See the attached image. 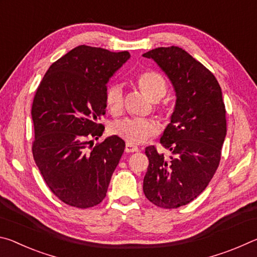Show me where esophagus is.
Listing matches in <instances>:
<instances>
[{"label": "esophagus", "instance_id": "obj_1", "mask_svg": "<svg viewBox=\"0 0 257 257\" xmlns=\"http://www.w3.org/2000/svg\"><path fill=\"white\" fill-rule=\"evenodd\" d=\"M138 151H139V149H138L136 145L129 144V143H127V144H125V147H124L125 153H133V152H138Z\"/></svg>", "mask_w": 257, "mask_h": 257}]
</instances>
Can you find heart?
Listing matches in <instances>:
<instances>
[{"instance_id":"heart-1","label":"heart","mask_w":257,"mask_h":257,"mask_svg":"<svg viewBox=\"0 0 257 257\" xmlns=\"http://www.w3.org/2000/svg\"><path fill=\"white\" fill-rule=\"evenodd\" d=\"M139 88L152 101H158L167 92L164 78L156 71L142 72L137 77ZM123 89L119 84L112 85L105 94V103L108 110L118 113L122 107ZM156 125L154 121L143 118H124L115 121L111 125V133L124 139L129 144H141L152 135L155 134Z\"/></svg>"}]
</instances>
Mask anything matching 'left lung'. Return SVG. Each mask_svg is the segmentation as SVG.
Wrapping results in <instances>:
<instances>
[{"mask_svg": "<svg viewBox=\"0 0 257 257\" xmlns=\"http://www.w3.org/2000/svg\"><path fill=\"white\" fill-rule=\"evenodd\" d=\"M143 56L158 64L176 93L170 123L160 139L170 153L146 147L143 190L156 206L177 208L196 198L219 167L227 135L222 92L214 75L180 47H158Z\"/></svg>", "mask_w": 257, "mask_h": 257, "instance_id": "8db88e82", "label": "left lung"}]
</instances>
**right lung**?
I'll use <instances>...</instances> for the list:
<instances>
[{"mask_svg": "<svg viewBox=\"0 0 257 257\" xmlns=\"http://www.w3.org/2000/svg\"><path fill=\"white\" fill-rule=\"evenodd\" d=\"M129 58L127 51L77 46L52 64L38 86L34 160L52 193L68 205L92 207L106 196L124 141L112 135L88 145L104 132L98 120L105 114L107 82Z\"/></svg>", "mask_w": 257, "mask_h": 257, "instance_id": "obj_1", "label": "right lung"}]
</instances>
